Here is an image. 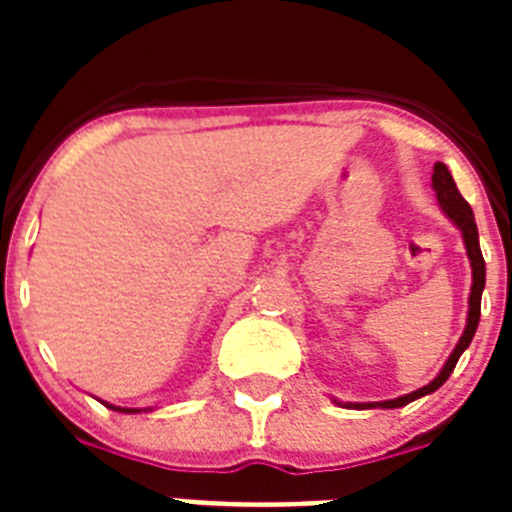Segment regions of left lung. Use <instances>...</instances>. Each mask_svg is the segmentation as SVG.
Here are the masks:
<instances>
[{
  "label": "left lung",
  "instance_id": "8db88e82",
  "mask_svg": "<svg viewBox=\"0 0 512 512\" xmlns=\"http://www.w3.org/2000/svg\"><path fill=\"white\" fill-rule=\"evenodd\" d=\"M433 192H436V200L438 207L443 210V215L449 217L451 223L461 230V238H464V246H467V256H469V264H472V292H469V312H467V328L461 333L459 343L456 348L451 351V356L446 359L441 372L436 374V379L420 387V390L410 392V395H402L395 397V400H384V402H346V408H361V410H369V408H402V405H408V402L418 400V397L431 395L441 387L446 379L451 377L454 372L456 361L459 356L464 354L472 343L474 333H477V325H479V307H482V292H485V259H482V248H479V233H477V223H474V212L469 207V202L464 200L459 194L454 184V176L451 171L446 169V164L438 161L433 166Z\"/></svg>",
  "mask_w": 512,
  "mask_h": 512
}]
</instances>
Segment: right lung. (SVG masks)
Masks as SVG:
<instances>
[{
    "label": "right lung",
    "instance_id": "add662e5",
    "mask_svg": "<svg viewBox=\"0 0 512 512\" xmlns=\"http://www.w3.org/2000/svg\"><path fill=\"white\" fill-rule=\"evenodd\" d=\"M104 405H107V402H104ZM107 408L117 410V413H143V410H138V408H117V405H107Z\"/></svg>",
    "mask_w": 512,
    "mask_h": 512
}]
</instances>
